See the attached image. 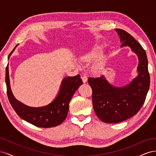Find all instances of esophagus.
I'll return each instance as SVG.
<instances>
[{
	"label": "esophagus",
	"instance_id": "34e87169",
	"mask_svg": "<svg viewBox=\"0 0 156 156\" xmlns=\"http://www.w3.org/2000/svg\"><path fill=\"white\" fill-rule=\"evenodd\" d=\"M81 78H82V80H83V83H86L87 81V75H83V76H81Z\"/></svg>",
	"mask_w": 156,
	"mask_h": 156
}]
</instances>
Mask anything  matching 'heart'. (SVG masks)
<instances>
[{"mask_svg":"<svg viewBox=\"0 0 156 156\" xmlns=\"http://www.w3.org/2000/svg\"><path fill=\"white\" fill-rule=\"evenodd\" d=\"M99 49H100V47H99L98 45H94L92 52H90V53H86L85 55H84L83 58H85V59L90 58L92 56L94 55V53H96V52ZM103 62H104V57H103V56L101 54L98 55L97 56L96 60H95V66L96 67H100L103 64Z\"/></svg>","mask_w":156,"mask_h":156,"instance_id":"heart-1","label":"heart"}]
</instances>
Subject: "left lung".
Instances as JSON below:
<instances>
[{"label":"left lung","instance_id":"left-lung-1","mask_svg":"<svg viewBox=\"0 0 156 156\" xmlns=\"http://www.w3.org/2000/svg\"><path fill=\"white\" fill-rule=\"evenodd\" d=\"M122 47L129 46L137 55L139 75L128 85L111 86L103 76L89 77L92 90V104L97 116L105 123H118L130 119L137 113L146 100L150 87L148 59L143 47L126 31L116 29Z\"/></svg>","mask_w":156,"mask_h":156}]
</instances>
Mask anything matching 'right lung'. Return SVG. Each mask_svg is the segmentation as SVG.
I'll use <instances>...</instances> for the list:
<instances>
[{
	"instance_id": "right-lung-1",
	"label": "right lung",
	"mask_w": 156,
	"mask_h": 156,
	"mask_svg": "<svg viewBox=\"0 0 156 156\" xmlns=\"http://www.w3.org/2000/svg\"><path fill=\"white\" fill-rule=\"evenodd\" d=\"M17 45L8 55V58ZM6 83L9 101L21 119L37 127H52L60 125L66 119L71 99L75 92L83 84V81L79 74L74 77L64 78L55 100L48 105L38 108L27 106L13 96L10 88L8 64L6 68Z\"/></svg>"
}]
</instances>
